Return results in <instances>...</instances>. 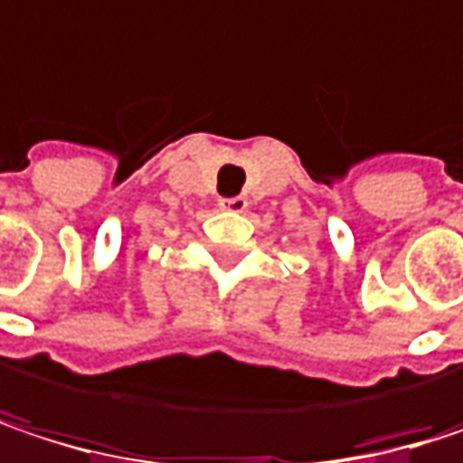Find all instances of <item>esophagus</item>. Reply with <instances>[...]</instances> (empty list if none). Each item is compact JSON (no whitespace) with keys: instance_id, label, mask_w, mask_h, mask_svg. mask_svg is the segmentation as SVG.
I'll return each instance as SVG.
<instances>
[{"instance_id":"esophagus-1","label":"esophagus","mask_w":463,"mask_h":463,"mask_svg":"<svg viewBox=\"0 0 463 463\" xmlns=\"http://www.w3.org/2000/svg\"><path fill=\"white\" fill-rule=\"evenodd\" d=\"M246 206H249V201H246L243 195H235V198H220V209H222V212L241 214V212H246Z\"/></svg>"}]
</instances>
